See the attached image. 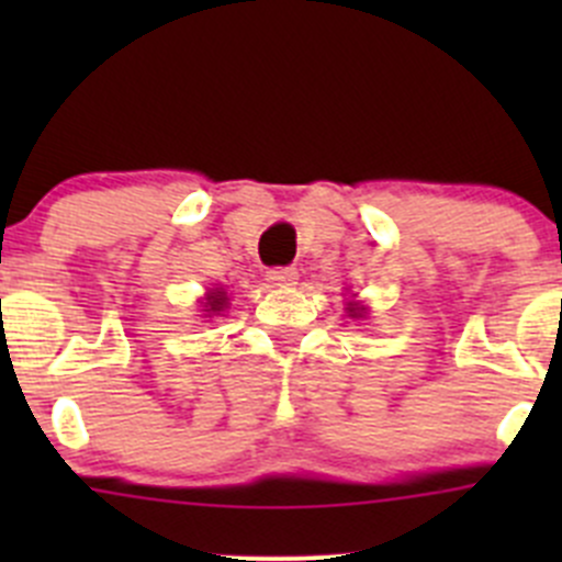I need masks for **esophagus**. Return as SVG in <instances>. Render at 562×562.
I'll list each match as a JSON object with an SVG mask.
<instances>
[{
  "instance_id": "obj_1",
  "label": "esophagus",
  "mask_w": 562,
  "mask_h": 562,
  "mask_svg": "<svg viewBox=\"0 0 562 562\" xmlns=\"http://www.w3.org/2000/svg\"><path fill=\"white\" fill-rule=\"evenodd\" d=\"M266 280H269V285H274V288L296 285L299 271L293 269V266H277V269H269V271H266Z\"/></svg>"
}]
</instances>
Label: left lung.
<instances>
[{"label":"left lung","instance_id":"8db88e82","mask_svg":"<svg viewBox=\"0 0 562 562\" xmlns=\"http://www.w3.org/2000/svg\"><path fill=\"white\" fill-rule=\"evenodd\" d=\"M350 315H353V317H361V313H364V307H356V304H350Z\"/></svg>","mask_w":562,"mask_h":562}]
</instances>
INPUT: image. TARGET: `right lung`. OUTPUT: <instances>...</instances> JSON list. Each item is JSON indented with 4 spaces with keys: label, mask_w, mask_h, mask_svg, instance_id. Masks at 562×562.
Returning <instances> with one entry per match:
<instances>
[{
    "label": "right lung",
    "mask_w": 562,
    "mask_h": 562,
    "mask_svg": "<svg viewBox=\"0 0 562 562\" xmlns=\"http://www.w3.org/2000/svg\"><path fill=\"white\" fill-rule=\"evenodd\" d=\"M225 304H228L225 293L223 291H214V293H209V299H206V304H203V307H206V313L220 315L225 310Z\"/></svg>",
    "instance_id": "add662e5"
}]
</instances>
